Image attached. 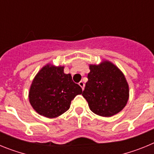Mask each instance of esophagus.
<instances>
[{
    "mask_svg": "<svg viewBox=\"0 0 154 154\" xmlns=\"http://www.w3.org/2000/svg\"><path fill=\"white\" fill-rule=\"evenodd\" d=\"M79 85L81 86V88L82 89H84V87H85V83H84V82L83 81H81L79 82Z\"/></svg>",
    "mask_w": 154,
    "mask_h": 154,
    "instance_id": "1",
    "label": "esophagus"
}]
</instances>
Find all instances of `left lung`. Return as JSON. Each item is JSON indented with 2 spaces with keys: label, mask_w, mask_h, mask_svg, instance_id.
Instances as JSON below:
<instances>
[{
  "label": "left lung",
  "mask_w": 154,
  "mask_h": 154,
  "mask_svg": "<svg viewBox=\"0 0 154 154\" xmlns=\"http://www.w3.org/2000/svg\"><path fill=\"white\" fill-rule=\"evenodd\" d=\"M90 72L82 92L92 112L103 117L117 114L127 104L130 89L124 74L106 59L89 65Z\"/></svg>",
  "instance_id": "8db88e82"
}]
</instances>
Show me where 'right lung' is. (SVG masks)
Listing matches in <instances>:
<instances>
[{
    "label": "right lung",
    "mask_w": 154,
    "mask_h": 154,
    "mask_svg": "<svg viewBox=\"0 0 154 154\" xmlns=\"http://www.w3.org/2000/svg\"><path fill=\"white\" fill-rule=\"evenodd\" d=\"M64 65L51 63L38 72L30 86L28 99L39 115L53 119L65 112L71 101L82 92V88L72 79L71 74L64 72Z\"/></svg>",
    "instance_id": "right-lung-1"
}]
</instances>
